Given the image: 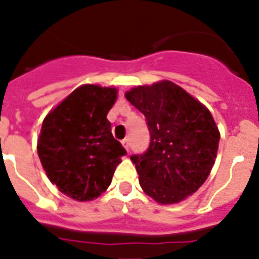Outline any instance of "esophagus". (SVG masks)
<instances>
[{
    "instance_id": "esophagus-1",
    "label": "esophagus",
    "mask_w": 259,
    "mask_h": 259,
    "mask_svg": "<svg viewBox=\"0 0 259 259\" xmlns=\"http://www.w3.org/2000/svg\"><path fill=\"white\" fill-rule=\"evenodd\" d=\"M122 146L125 147V150L126 151H129V147H130V143H129V140H127V138H125V140H122Z\"/></svg>"
}]
</instances>
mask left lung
Wrapping results in <instances>:
<instances>
[{
  "label": "left lung",
  "instance_id": "8db88e82",
  "mask_svg": "<svg viewBox=\"0 0 259 259\" xmlns=\"http://www.w3.org/2000/svg\"><path fill=\"white\" fill-rule=\"evenodd\" d=\"M126 100L146 117L151 142L133 155L143 192L158 204L186 200L209 177L220 132L207 106L168 80L138 85Z\"/></svg>",
  "mask_w": 259,
  "mask_h": 259
}]
</instances>
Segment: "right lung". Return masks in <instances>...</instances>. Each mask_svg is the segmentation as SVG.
<instances>
[{
  "instance_id": "1",
  "label": "right lung",
  "mask_w": 259,
  "mask_h": 259,
  "mask_svg": "<svg viewBox=\"0 0 259 259\" xmlns=\"http://www.w3.org/2000/svg\"><path fill=\"white\" fill-rule=\"evenodd\" d=\"M117 95L114 87L82 84L43 119L36 145L43 170L76 201H92L105 192L126 154L106 119Z\"/></svg>"
}]
</instances>
